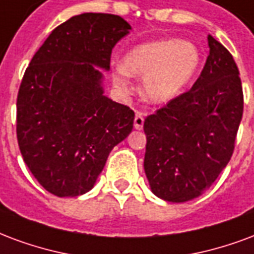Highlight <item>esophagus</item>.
I'll list each match as a JSON object with an SVG mask.
<instances>
[{
    "label": "esophagus",
    "mask_w": 254,
    "mask_h": 254,
    "mask_svg": "<svg viewBox=\"0 0 254 254\" xmlns=\"http://www.w3.org/2000/svg\"><path fill=\"white\" fill-rule=\"evenodd\" d=\"M142 127H144V117L141 114H136V117H134V129L141 130Z\"/></svg>",
    "instance_id": "obj_1"
}]
</instances>
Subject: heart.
<instances>
[{"label": "heart", "instance_id": "b5f03b06", "mask_svg": "<svg viewBox=\"0 0 254 254\" xmlns=\"http://www.w3.org/2000/svg\"><path fill=\"white\" fill-rule=\"evenodd\" d=\"M202 62L200 51L195 44L170 37L138 44L122 58V65L113 71V83L129 93V76L142 78V98L152 105L174 101L194 79Z\"/></svg>", "mask_w": 254, "mask_h": 254}]
</instances>
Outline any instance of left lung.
I'll list each match as a JSON object with an SVG mask.
<instances>
[{"mask_svg": "<svg viewBox=\"0 0 254 254\" xmlns=\"http://www.w3.org/2000/svg\"><path fill=\"white\" fill-rule=\"evenodd\" d=\"M207 60L190 91L148 116L144 170L152 192L167 202L198 198L227 165L244 110L237 64L208 35Z\"/></svg>", "mask_w": 254, "mask_h": 254, "instance_id": "left-lung-1", "label": "left lung"}]
</instances>
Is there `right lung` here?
Masks as SVG:
<instances>
[{"label":"right lung","mask_w":254,"mask_h":254,"mask_svg":"<svg viewBox=\"0 0 254 254\" xmlns=\"http://www.w3.org/2000/svg\"><path fill=\"white\" fill-rule=\"evenodd\" d=\"M132 27L83 13L55 28L32 58L17 95V140L25 164L51 194L93 189L109 153L133 129V110L105 95L113 47Z\"/></svg>","instance_id":"obj_1"}]
</instances>
